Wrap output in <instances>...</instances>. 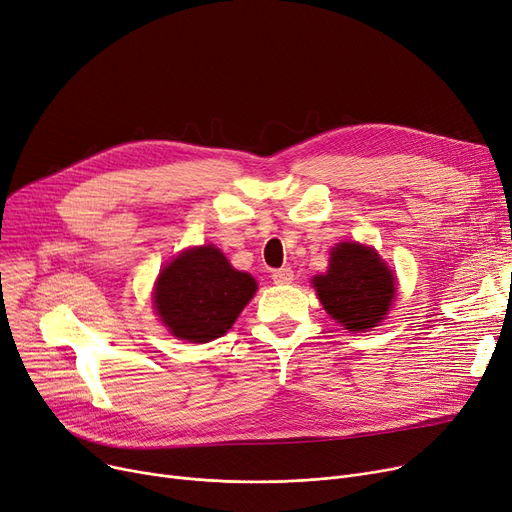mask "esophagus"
<instances>
[{"mask_svg":"<svg viewBox=\"0 0 512 512\" xmlns=\"http://www.w3.org/2000/svg\"><path fill=\"white\" fill-rule=\"evenodd\" d=\"M272 280L276 284H290L294 280V272L290 270V267H280V270L272 272Z\"/></svg>","mask_w":512,"mask_h":512,"instance_id":"34e87169","label":"esophagus"}]
</instances>
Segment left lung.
<instances>
[{
	"label": "left lung",
	"mask_w": 512,
	"mask_h": 512,
	"mask_svg": "<svg viewBox=\"0 0 512 512\" xmlns=\"http://www.w3.org/2000/svg\"><path fill=\"white\" fill-rule=\"evenodd\" d=\"M313 286L324 309L351 332L375 328L394 299V276L373 249L359 242H340L332 249L326 274Z\"/></svg>",
	"instance_id": "obj_1"
}]
</instances>
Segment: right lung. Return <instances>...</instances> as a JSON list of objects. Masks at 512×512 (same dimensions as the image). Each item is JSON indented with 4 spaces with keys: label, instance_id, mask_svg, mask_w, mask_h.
Segmentation results:
<instances>
[{
    "label": "right lung",
    "instance_id": "add662e5",
    "mask_svg": "<svg viewBox=\"0 0 512 512\" xmlns=\"http://www.w3.org/2000/svg\"><path fill=\"white\" fill-rule=\"evenodd\" d=\"M255 290L253 276L236 272L218 249L197 247L159 274L155 309L174 336L209 342L232 328Z\"/></svg>",
    "mask_w": 512,
    "mask_h": 512
}]
</instances>
